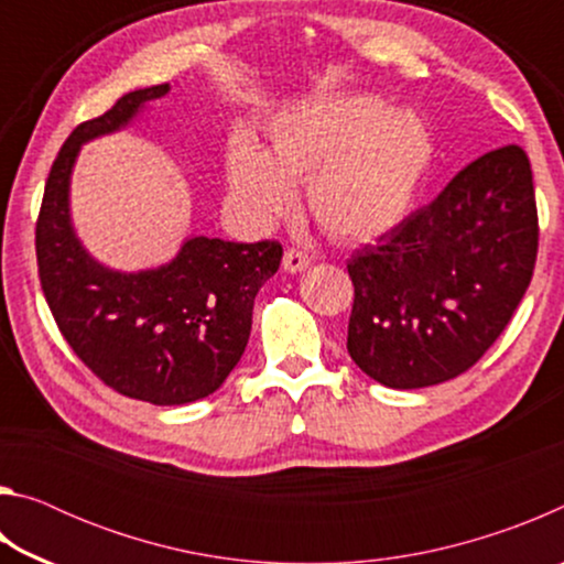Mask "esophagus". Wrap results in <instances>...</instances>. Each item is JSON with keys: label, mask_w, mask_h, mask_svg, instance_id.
Returning a JSON list of instances; mask_svg holds the SVG:
<instances>
[{"label": "esophagus", "mask_w": 564, "mask_h": 564, "mask_svg": "<svg viewBox=\"0 0 564 564\" xmlns=\"http://www.w3.org/2000/svg\"><path fill=\"white\" fill-rule=\"evenodd\" d=\"M311 263V256L301 251V248H289V251L283 253V269L291 271V273H301L308 269Z\"/></svg>", "instance_id": "1"}]
</instances>
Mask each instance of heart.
I'll return each mask as SVG.
<instances>
[{
	"instance_id": "obj_1",
	"label": "heart",
	"mask_w": 564,
	"mask_h": 564,
	"mask_svg": "<svg viewBox=\"0 0 564 564\" xmlns=\"http://www.w3.org/2000/svg\"><path fill=\"white\" fill-rule=\"evenodd\" d=\"M433 151V133L413 109L338 97L279 113L265 151L234 139L226 176L236 204L256 218L289 212V181L308 178V206L323 231L366 241L408 214Z\"/></svg>"
}]
</instances>
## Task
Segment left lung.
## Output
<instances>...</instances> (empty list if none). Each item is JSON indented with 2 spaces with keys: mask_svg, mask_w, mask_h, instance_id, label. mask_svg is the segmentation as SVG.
Listing matches in <instances>:
<instances>
[{
  "mask_svg": "<svg viewBox=\"0 0 564 564\" xmlns=\"http://www.w3.org/2000/svg\"><path fill=\"white\" fill-rule=\"evenodd\" d=\"M538 238L528 154L510 144L475 159L435 202L350 256V358L398 390L465 373L528 291Z\"/></svg>",
  "mask_w": 564,
  "mask_h": 564,
  "instance_id": "1",
  "label": "left lung"
}]
</instances>
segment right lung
Wrapping results in <instances>:
<instances>
[{"label":"right lung","mask_w":564,"mask_h":564,"mask_svg":"<svg viewBox=\"0 0 564 564\" xmlns=\"http://www.w3.org/2000/svg\"><path fill=\"white\" fill-rule=\"evenodd\" d=\"M169 84L129 91L76 127L56 154L36 218L44 299L72 350L101 383L151 405L212 395L241 360L253 299L279 271V241L234 243L194 236L171 263L119 273L84 251L69 218V176L84 141L137 117Z\"/></svg>","instance_id":"obj_1"}]
</instances>
